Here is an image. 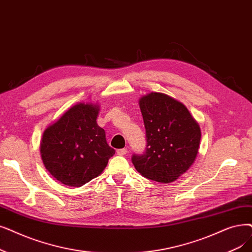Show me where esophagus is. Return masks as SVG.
I'll list each match as a JSON object with an SVG mask.
<instances>
[{"instance_id":"obj_1","label":"esophagus","mask_w":252,"mask_h":252,"mask_svg":"<svg viewBox=\"0 0 252 252\" xmlns=\"http://www.w3.org/2000/svg\"><path fill=\"white\" fill-rule=\"evenodd\" d=\"M116 153L118 156H126V153H127V150L126 149V148H123V149H118L117 151H116Z\"/></svg>"}]
</instances>
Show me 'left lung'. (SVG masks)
Segmentation results:
<instances>
[{
  "instance_id": "left-lung-1",
  "label": "left lung",
  "mask_w": 252,
  "mask_h": 252,
  "mask_svg": "<svg viewBox=\"0 0 252 252\" xmlns=\"http://www.w3.org/2000/svg\"><path fill=\"white\" fill-rule=\"evenodd\" d=\"M146 129L144 155L132 158L144 177L170 183L187 172L198 156L201 128L189 109L162 93H149L139 99Z\"/></svg>"
}]
</instances>
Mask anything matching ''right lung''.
Wrapping results in <instances>:
<instances>
[{"mask_svg":"<svg viewBox=\"0 0 252 252\" xmlns=\"http://www.w3.org/2000/svg\"><path fill=\"white\" fill-rule=\"evenodd\" d=\"M100 106L77 103L46 127L40 153L46 170L68 187L79 188L99 176L115 150L97 126Z\"/></svg>","mask_w":252,"mask_h":252,"instance_id":"obj_1","label":"right lung"}]
</instances>
